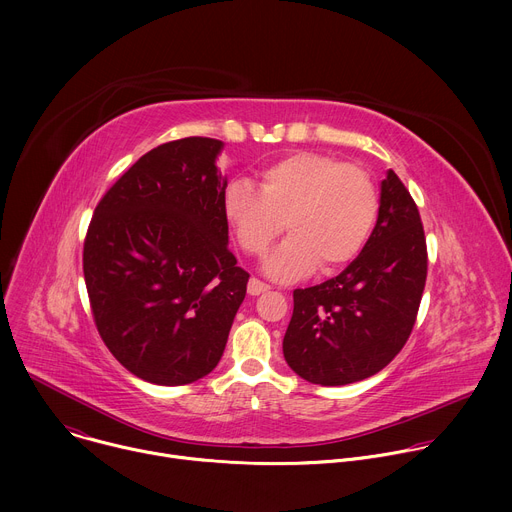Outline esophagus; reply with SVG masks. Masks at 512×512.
Segmentation results:
<instances>
[{"label":"esophagus","mask_w":512,"mask_h":512,"mask_svg":"<svg viewBox=\"0 0 512 512\" xmlns=\"http://www.w3.org/2000/svg\"><path fill=\"white\" fill-rule=\"evenodd\" d=\"M267 289H269V285H267V283H263L261 279H257V277H251V279H249L247 291H249L251 296H259V294H265Z\"/></svg>","instance_id":"obj_1"}]
</instances>
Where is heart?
<instances>
[{
	"label": "heart",
	"mask_w": 512,
	"mask_h": 512,
	"mask_svg": "<svg viewBox=\"0 0 512 512\" xmlns=\"http://www.w3.org/2000/svg\"><path fill=\"white\" fill-rule=\"evenodd\" d=\"M225 214L239 245L253 257H263L287 227L291 235L267 259L265 271L291 281L318 263L324 271L350 263L375 229L379 194L360 166L300 152L265 166L257 190L247 180L231 182Z\"/></svg>",
	"instance_id": "b5f03b06"
}]
</instances>
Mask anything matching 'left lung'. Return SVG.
<instances>
[{
	"mask_svg": "<svg viewBox=\"0 0 512 512\" xmlns=\"http://www.w3.org/2000/svg\"><path fill=\"white\" fill-rule=\"evenodd\" d=\"M427 277L421 216L399 176L381 184L377 225L336 277L294 291L283 356L302 379L338 387L383 371L405 346Z\"/></svg>",
	"mask_w": 512,
	"mask_h": 512,
	"instance_id": "8db88e82",
	"label": "left lung"
}]
</instances>
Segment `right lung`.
Listing matches in <instances>:
<instances>
[{
    "label": "right lung",
    "mask_w": 512,
    "mask_h": 512,
    "mask_svg": "<svg viewBox=\"0 0 512 512\" xmlns=\"http://www.w3.org/2000/svg\"><path fill=\"white\" fill-rule=\"evenodd\" d=\"M223 141L184 137L141 156L99 200L83 247L95 326L154 385H188L223 356L249 273L229 251Z\"/></svg>",
    "instance_id": "1"
}]
</instances>
